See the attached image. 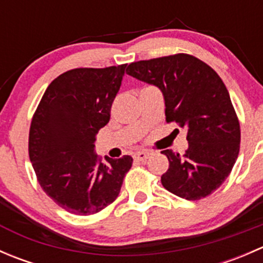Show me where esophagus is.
Here are the masks:
<instances>
[{
    "label": "esophagus",
    "mask_w": 263,
    "mask_h": 263,
    "mask_svg": "<svg viewBox=\"0 0 263 263\" xmlns=\"http://www.w3.org/2000/svg\"><path fill=\"white\" fill-rule=\"evenodd\" d=\"M151 156L150 153H147V151H140V153H136L135 154V160L137 161H146L148 158Z\"/></svg>",
    "instance_id": "1"
}]
</instances>
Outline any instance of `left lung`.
<instances>
[{"instance_id":"1","label":"left lung","mask_w":263,"mask_h":263,"mask_svg":"<svg viewBox=\"0 0 263 263\" xmlns=\"http://www.w3.org/2000/svg\"><path fill=\"white\" fill-rule=\"evenodd\" d=\"M126 72L158 86L166 122L187 128L184 155L161 151L169 160L161 184L190 201L211 195L232 172L240 144L239 121L220 76L185 53L132 62Z\"/></svg>"}]
</instances>
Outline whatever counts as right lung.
<instances>
[{"instance_id": "obj_1", "label": "right lung", "mask_w": 263, "mask_h": 263, "mask_svg": "<svg viewBox=\"0 0 263 263\" xmlns=\"http://www.w3.org/2000/svg\"><path fill=\"white\" fill-rule=\"evenodd\" d=\"M126 65L73 68L49 84L31 119L29 158L44 192L66 211L92 215L119 195L132 158L94 153L97 134L109 122Z\"/></svg>"}]
</instances>
